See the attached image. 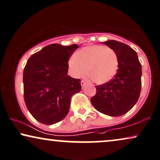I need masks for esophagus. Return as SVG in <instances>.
Wrapping results in <instances>:
<instances>
[{
	"instance_id": "34e87169",
	"label": "esophagus",
	"mask_w": 160,
	"mask_h": 160,
	"mask_svg": "<svg viewBox=\"0 0 160 160\" xmlns=\"http://www.w3.org/2000/svg\"><path fill=\"white\" fill-rule=\"evenodd\" d=\"M80 83H81V86H82V87H83L85 85H86V81H84V80H81V82H80Z\"/></svg>"
}]
</instances>
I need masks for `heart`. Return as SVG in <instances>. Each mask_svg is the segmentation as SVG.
<instances>
[{
	"label": "heart",
	"mask_w": 160,
	"mask_h": 160,
	"mask_svg": "<svg viewBox=\"0 0 160 160\" xmlns=\"http://www.w3.org/2000/svg\"><path fill=\"white\" fill-rule=\"evenodd\" d=\"M70 73L74 78H80L86 72L98 84L112 80L118 69V58L112 48L94 45L82 48L68 61Z\"/></svg>",
	"instance_id": "heart-1"
}]
</instances>
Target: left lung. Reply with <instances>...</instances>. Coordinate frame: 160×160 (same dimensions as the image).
Instances as JSON below:
<instances>
[{"instance_id": "1", "label": "left lung", "mask_w": 160, "mask_h": 160, "mask_svg": "<svg viewBox=\"0 0 160 160\" xmlns=\"http://www.w3.org/2000/svg\"><path fill=\"white\" fill-rule=\"evenodd\" d=\"M103 43L116 52L118 69L112 80L96 86L97 93L91 102L98 112L118 117L129 112L138 100L142 85V66L137 52L129 46L113 40Z\"/></svg>"}]
</instances>
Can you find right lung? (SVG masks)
I'll return each instance as SVG.
<instances>
[{"mask_svg":"<svg viewBox=\"0 0 160 160\" xmlns=\"http://www.w3.org/2000/svg\"><path fill=\"white\" fill-rule=\"evenodd\" d=\"M79 47L54 43L30 57L23 70L26 106L38 122L52 125L68 114L72 95L81 90V80L68 75V60Z\"/></svg>","mask_w":160,"mask_h":160,"instance_id":"add662e5","label":"right lung"}]
</instances>
